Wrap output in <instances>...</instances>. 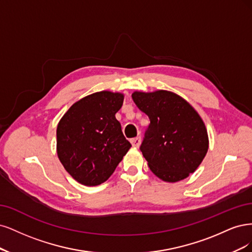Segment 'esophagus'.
Returning a JSON list of instances; mask_svg holds the SVG:
<instances>
[{"instance_id":"1","label":"esophagus","mask_w":252,"mask_h":252,"mask_svg":"<svg viewBox=\"0 0 252 252\" xmlns=\"http://www.w3.org/2000/svg\"><path fill=\"white\" fill-rule=\"evenodd\" d=\"M131 143L134 148H138L141 143V138L140 137H136V138H133V139H131Z\"/></svg>"}]
</instances>
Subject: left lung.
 <instances>
[{
    "mask_svg": "<svg viewBox=\"0 0 252 252\" xmlns=\"http://www.w3.org/2000/svg\"><path fill=\"white\" fill-rule=\"evenodd\" d=\"M132 98L151 121L140 147L150 169L165 182L188 178L208 151L207 129L198 112L165 90L136 91Z\"/></svg>",
    "mask_w": 252,
    "mask_h": 252,
    "instance_id": "1",
    "label": "left lung"
}]
</instances>
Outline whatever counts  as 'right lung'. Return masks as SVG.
Returning <instances> with one entry per match:
<instances>
[{
    "label": "right lung",
    "instance_id": "add662e5",
    "mask_svg": "<svg viewBox=\"0 0 252 252\" xmlns=\"http://www.w3.org/2000/svg\"><path fill=\"white\" fill-rule=\"evenodd\" d=\"M123 93L96 92L73 103L56 129V151L64 169L80 184L107 181L131 149L115 114Z\"/></svg>",
    "mask_w": 252,
    "mask_h": 252
}]
</instances>
